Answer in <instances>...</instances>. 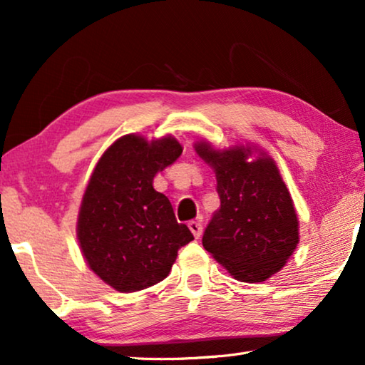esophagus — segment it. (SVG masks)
I'll list each match as a JSON object with an SVG mask.
<instances>
[{
	"label": "esophagus",
	"instance_id": "1",
	"mask_svg": "<svg viewBox=\"0 0 365 365\" xmlns=\"http://www.w3.org/2000/svg\"><path fill=\"white\" fill-rule=\"evenodd\" d=\"M189 226V229H191V232H192V236L196 237V239H199L201 237V234H202V224L199 222V221H191L187 224Z\"/></svg>",
	"mask_w": 365,
	"mask_h": 365
}]
</instances>
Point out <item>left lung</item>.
<instances>
[{
	"label": "left lung",
	"mask_w": 365,
	"mask_h": 365,
	"mask_svg": "<svg viewBox=\"0 0 365 365\" xmlns=\"http://www.w3.org/2000/svg\"><path fill=\"white\" fill-rule=\"evenodd\" d=\"M194 149L214 169L221 199L204 249L237 281H267L299 244V219L276 161L249 144L216 149L197 141Z\"/></svg>",
	"instance_id": "obj_1"
}]
</instances>
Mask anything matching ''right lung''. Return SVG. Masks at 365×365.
<instances>
[{
  "label": "right lung",
  "mask_w": 365,
  "mask_h": 365,
  "mask_svg": "<svg viewBox=\"0 0 365 365\" xmlns=\"http://www.w3.org/2000/svg\"><path fill=\"white\" fill-rule=\"evenodd\" d=\"M176 138L126 134L103 156L84 189L76 236L88 267L119 292L151 287L171 272L178 251L194 239L153 186L181 156Z\"/></svg>",
  "instance_id": "obj_1"
}]
</instances>
